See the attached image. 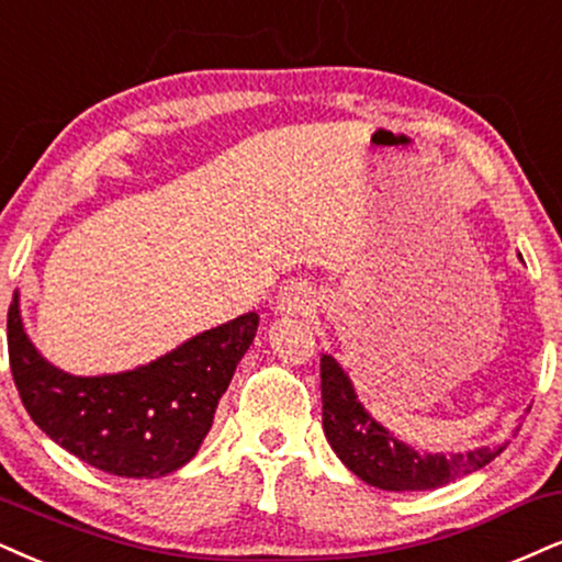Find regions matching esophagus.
<instances>
[{"mask_svg": "<svg viewBox=\"0 0 562 562\" xmlns=\"http://www.w3.org/2000/svg\"><path fill=\"white\" fill-rule=\"evenodd\" d=\"M315 307V292L307 283H289L276 296V313L279 315H304Z\"/></svg>", "mask_w": 562, "mask_h": 562, "instance_id": "34e87169", "label": "esophagus"}]
</instances>
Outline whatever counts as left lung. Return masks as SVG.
I'll return each instance as SVG.
<instances>
[{
	"label": "left lung",
	"instance_id": "obj_1",
	"mask_svg": "<svg viewBox=\"0 0 562 562\" xmlns=\"http://www.w3.org/2000/svg\"><path fill=\"white\" fill-rule=\"evenodd\" d=\"M323 429L330 448L349 472L387 493H417L472 474L501 456L508 442L497 448H474L467 453H422L398 440L372 417L359 401L355 383L330 355H321ZM529 412V408H526Z\"/></svg>",
	"mask_w": 562,
	"mask_h": 562
}]
</instances>
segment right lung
I'll list each match as a JSON object with an SVG mask.
<instances>
[{"label":"right lung","instance_id":"obj_1","mask_svg":"<svg viewBox=\"0 0 562 562\" xmlns=\"http://www.w3.org/2000/svg\"><path fill=\"white\" fill-rule=\"evenodd\" d=\"M258 321L245 313L133 370L69 375L27 338L15 292L7 349L25 412L57 446L106 474L158 480L198 453Z\"/></svg>","mask_w":562,"mask_h":562}]
</instances>
